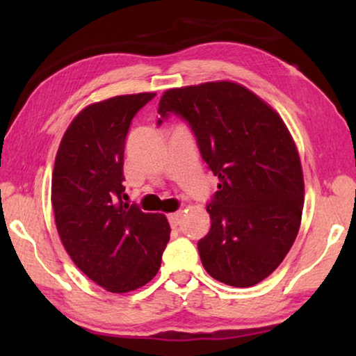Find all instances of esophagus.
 <instances>
[{"mask_svg": "<svg viewBox=\"0 0 356 356\" xmlns=\"http://www.w3.org/2000/svg\"><path fill=\"white\" fill-rule=\"evenodd\" d=\"M168 220H170L171 227H177V226H180V221H182V213L180 212L171 213L170 216H168Z\"/></svg>", "mask_w": 356, "mask_h": 356, "instance_id": "1", "label": "esophagus"}]
</instances>
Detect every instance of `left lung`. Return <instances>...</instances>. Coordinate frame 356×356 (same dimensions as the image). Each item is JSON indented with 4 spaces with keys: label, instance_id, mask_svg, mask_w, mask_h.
<instances>
[{
    "label": "left lung",
    "instance_id": "1",
    "mask_svg": "<svg viewBox=\"0 0 356 356\" xmlns=\"http://www.w3.org/2000/svg\"><path fill=\"white\" fill-rule=\"evenodd\" d=\"M156 125L176 114L196 136L218 191L207 204L210 231L197 242L216 281L250 287L267 278L297 238L305 184L286 124L242 84L204 83L161 95Z\"/></svg>",
    "mask_w": 356,
    "mask_h": 356
}]
</instances>
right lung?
<instances>
[{
	"instance_id": "1",
	"label": "right lung",
	"mask_w": 356,
	"mask_h": 356,
	"mask_svg": "<svg viewBox=\"0 0 356 356\" xmlns=\"http://www.w3.org/2000/svg\"><path fill=\"white\" fill-rule=\"evenodd\" d=\"M154 92L118 95L78 114L59 144L51 204L65 251L95 284L135 291L159 272L170 242L165 215L125 202L124 147L131 119Z\"/></svg>"
}]
</instances>
